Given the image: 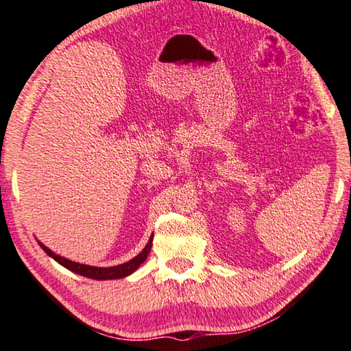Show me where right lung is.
I'll return each instance as SVG.
<instances>
[{
    "mask_svg": "<svg viewBox=\"0 0 351 351\" xmlns=\"http://www.w3.org/2000/svg\"><path fill=\"white\" fill-rule=\"evenodd\" d=\"M152 241H154V234H152L149 242H147V245L143 248L141 253L136 254V256L130 259L129 263H124V264H119L114 267H93V265L73 263V261L66 259V258L60 256V254L53 253L50 248L41 244V242H40V245L50 258H53L56 263L61 264L62 267H66V269H69L70 271L76 273V275L90 278V279H98V281H107V279H119V278H125V276L132 275V273L135 271L145 259H147V254L150 253V248H152Z\"/></svg>",
    "mask_w": 351,
    "mask_h": 351,
    "instance_id": "obj_1",
    "label": "right lung"
}]
</instances>
